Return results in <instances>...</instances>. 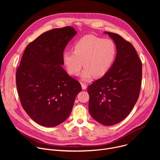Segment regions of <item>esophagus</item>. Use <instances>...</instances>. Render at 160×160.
Segmentation results:
<instances>
[{
	"label": "esophagus",
	"instance_id": "34e87169",
	"mask_svg": "<svg viewBox=\"0 0 160 160\" xmlns=\"http://www.w3.org/2000/svg\"><path fill=\"white\" fill-rule=\"evenodd\" d=\"M87 85L86 83H82V89L83 90H85L87 88Z\"/></svg>",
	"mask_w": 160,
	"mask_h": 160
}]
</instances>
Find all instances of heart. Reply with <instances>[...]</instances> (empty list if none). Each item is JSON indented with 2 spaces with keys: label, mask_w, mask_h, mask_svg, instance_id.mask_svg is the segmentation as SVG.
Here are the masks:
<instances>
[{
  "label": "heart",
  "mask_w": 160,
  "mask_h": 160,
  "mask_svg": "<svg viewBox=\"0 0 160 160\" xmlns=\"http://www.w3.org/2000/svg\"><path fill=\"white\" fill-rule=\"evenodd\" d=\"M117 46L112 40L92 35L79 39L73 46V51H65L62 62L68 74L77 76L83 66L81 78L84 81L94 76L102 77L111 70L117 57Z\"/></svg>",
  "instance_id": "obj_1"
}]
</instances>
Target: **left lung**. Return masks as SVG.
Instances as JSON below:
<instances>
[{"label": "left lung", "instance_id": "1", "mask_svg": "<svg viewBox=\"0 0 160 160\" xmlns=\"http://www.w3.org/2000/svg\"><path fill=\"white\" fill-rule=\"evenodd\" d=\"M115 42L117 54L109 72L87 88L89 112L102 125L124 120L138 101L142 81V62L133 45L120 35L105 32Z\"/></svg>", "mask_w": 160, "mask_h": 160}]
</instances>
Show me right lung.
<instances>
[{"label":"right lung","mask_w":160,"mask_h":160,"mask_svg":"<svg viewBox=\"0 0 160 160\" xmlns=\"http://www.w3.org/2000/svg\"><path fill=\"white\" fill-rule=\"evenodd\" d=\"M77 34L72 27L41 34L26 47L16 73L21 104L37 123L57 126L70 116L80 83L61 65L68 42Z\"/></svg>","instance_id":"obj_1"}]
</instances>
